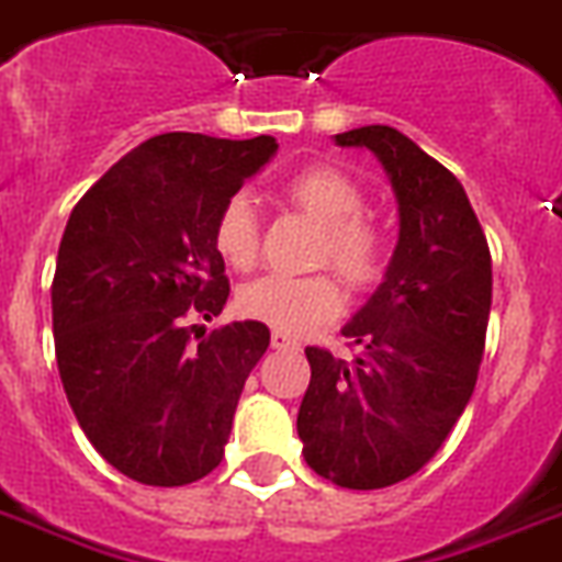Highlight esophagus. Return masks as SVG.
Instances as JSON below:
<instances>
[{"label": "esophagus", "instance_id": "obj_1", "mask_svg": "<svg viewBox=\"0 0 562 562\" xmlns=\"http://www.w3.org/2000/svg\"><path fill=\"white\" fill-rule=\"evenodd\" d=\"M270 344H272V349H299L301 347L299 340L290 338L286 333H278V329L270 335Z\"/></svg>", "mask_w": 562, "mask_h": 562}]
</instances>
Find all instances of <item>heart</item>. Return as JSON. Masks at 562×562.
Returning <instances> with one entry per match:
<instances>
[{
	"instance_id": "obj_1",
	"label": "heart",
	"mask_w": 562,
	"mask_h": 562,
	"mask_svg": "<svg viewBox=\"0 0 562 562\" xmlns=\"http://www.w3.org/2000/svg\"><path fill=\"white\" fill-rule=\"evenodd\" d=\"M284 199L324 227L318 261L333 263L355 286L375 284L386 263V235L363 215L361 184L338 167H306L284 184ZM261 229L252 201L244 193L224 201L213 224V247L229 270H249L258 258ZM238 313L286 335L313 333L338 318L344 292L327 272L315 276H261L238 290Z\"/></svg>"
}]
</instances>
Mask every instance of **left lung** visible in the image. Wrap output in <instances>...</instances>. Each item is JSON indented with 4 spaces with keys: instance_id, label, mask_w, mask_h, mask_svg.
<instances>
[{
    "instance_id": "1",
    "label": "left lung",
    "mask_w": 562,
    "mask_h": 562,
    "mask_svg": "<svg viewBox=\"0 0 562 562\" xmlns=\"http://www.w3.org/2000/svg\"><path fill=\"white\" fill-rule=\"evenodd\" d=\"M367 147L392 181L401 233L381 286L355 313L352 361L306 347L299 438L313 472L383 488L424 469L467 409L492 306V256L467 190L386 124L335 136Z\"/></svg>"
}]
</instances>
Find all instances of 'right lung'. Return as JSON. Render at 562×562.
<instances>
[{
	"label": "right lung",
	"instance_id": "right-lung-1",
	"mask_svg": "<svg viewBox=\"0 0 562 562\" xmlns=\"http://www.w3.org/2000/svg\"><path fill=\"white\" fill-rule=\"evenodd\" d=\"M276 150L272 136L161 133L67 218L50 286L61 386L95 452L144 486H184L222 463L244 381L270 347L261 321L195 339L190 321L227 304L215 215Z\"/></svg>",
	"mask_w": 562,
	"mask_h": 562
}]
</instances>
